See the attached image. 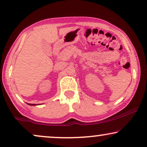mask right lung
Masks as SVG:
<instances>
[{"label":"right lung","mask_w":147,"mask_h":147,"mask_svg":"<svg viewBox=\"0 0 147 147\" xmlns=\"http://www.w3.org/2000/svg\"><path fill=\"white\" fill-rule=\"evenodd\" d=\"M29 105H31V106H33V105H35V104H29Z\"/></svg>","instance_id":"obj_1"}]
</instances>
